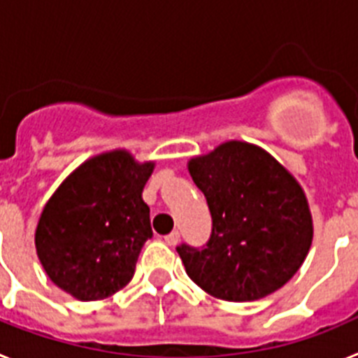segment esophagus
Masks as SVG:
<instances>
[{"mask_svg": "<svg viewBox=\"0 0 358 358\" xmlns=\"http://www.w3.org/2000/svg\"><path fill=\"white\" fill-rule=\"evenodd\" d=\"M179 238H181V235H179V231H172L170 235L164 236V242L169 243V245H176V243L179 242Z\"/></svg>", "mask_w": 358, "mask_h": 358, "instance_id": "esophagus-1", "label": "esophagus"}]
</instances>
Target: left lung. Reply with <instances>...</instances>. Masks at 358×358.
<instances>
[{"mask_svg": "<svg viewBox=\"0 0 358 358\" xmlns=\"http://www.w3.org/2000/svg\"><path fill=\"white\" fill-rule=\"evenodd\" d=\"M206 197V245H177L186 274L224 301H255L297 273L312 243V217L301 186L271 154L227 141L188 163Z\"/></svg>", "mask_w": 358, "mask_h": 358, "instance_id": "obj_1", "label": "left lung"}]
</instances>
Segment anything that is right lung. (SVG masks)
Returning <instances> with one entry per match:
<instances>
[{
	"label": "right lung",
	"mask_w": 358,
	"mask_h": 358,
	"mask_svg": "<svg viewBox=\"0 0 358 358\" xmlns=\"http://www.w3.org/2000/svg\"><path fill=\"white\" fill-rule=\"evenodd\" d=\"M154 163L125 150L85 161L41 213L37 256L50 280L80 301L106 299L132 280L141 248L152 238L141 199Z\"/></svg>",
	"instance_id": "1"
}]
</instances>
